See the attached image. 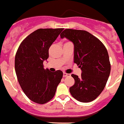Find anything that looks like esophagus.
<instances>
[{"label": "esophagus", "mask_w": 124, "mask_h": 124, "mask_svg": "<svg viewBox=\"0 0 124 124\" xmlns=\"http://www.w3.org/2000/svg\"><path fill=\"white\" fill-rule=\"evenodd\" d=\"M71 76V74H67L66 73V72H64V73H63V77H64V78H66V77H68V76Z\"/></svg>", "instance_id": "1"}]
</instances>
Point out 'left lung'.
<instances>
[{
    "label": "left lung",
    "mask_w": 124,
    "mask_h": 124,
    "mask_svg": "<svg viewBox=\"0 0 124 124\" xmlns=\"http://www.w3.org/2000/svg\"><path fill=\"white\" fill-rule=\"evenodd\" d=\"M60 36L73 42L74 62L82 70L79 78L71 75L75 83L70 88V93L79 101H92L103 92L111 72L107 50L98 39L86 31L66 29Z\"/></svg>",
    "instance_id": "1"
}]
</instances>
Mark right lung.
I'll return each mask as SVG.
<instances>
[{
	"instance_id": "obj_1",
	"label": "right lung",
	"mask_w": 124,
	"mask_h": 124,
	"mask_svg": "<svg viewBox=\"0 0 124 124\" xmlns=\"http://www.w3.org/2000/svg\"><path fill=\"white\" fill-rule=\"evenodd\" d=\"M63 28L39 29L20 44L15 60L18 82L29 100L45 104L53 98L63 73L50 72L43 63L48 58V50Z\"/></svg>"
}]
</instances>
